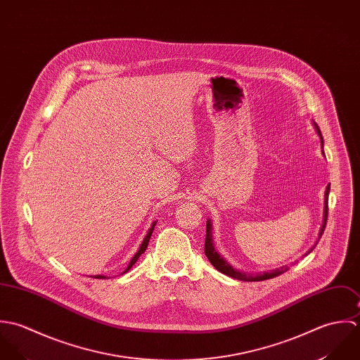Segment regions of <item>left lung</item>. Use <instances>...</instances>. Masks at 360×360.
<instances>
[{"instance_id":"left-lung-1","label":"left lung","mask_w":360,"mask_h":360,"mask_svg":"<svg viewBox=\"0 0 360 360\" xmlns=\"http://www.w3.org/2000/svg\"><path fill=\"white\" fill-rule=\"evenodd\" d=\"M314 129L316 132L319 134L320 136V141H321V148H323V136H321V132L317 127V124L314 122ZM321 153L324 154V150H321ZM328 193H330V185H327L326 188V193H324V210H323V224H321V228L319 231V239L321 238L323 232H324V228H326V221H327V216H328ZM213 225H212V219H207V224H206V243H205V253L207 256V259L210 260V263L216 267L217 270L228 277H232V278H236V280H240V281H264V280H270V278H274L277 276H281L284 274L287 270H289L288 266H283L280 269H276V270H270V271H263V273H256V274H250V273H245V271H239L236 269H233L226 260H224V257L217 252L214 249V243H213ZM317 239V240H319ZM317 240L316 243L303 255H309L317 245Z\"/></svg>"}]
</instances>
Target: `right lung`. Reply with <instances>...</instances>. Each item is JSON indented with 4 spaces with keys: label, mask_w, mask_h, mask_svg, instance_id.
Masks as SVG:
<instances>
[{
    "label": "right lung",
    "mask_w": 360,
    "mask_h": 360,
    "mask_svg": "<svg viewBox=\"0 0 360 360\" xmlns=\"http://www.w3.org/2000/svg\"><path fill=\"white\" fill-rule=\"evenodd\" d=\"M155 224H157V221H153V224H151V226L148 228V231H147V233H146V236H144L143 242H142V245H141V248H139V250L135 253V256L131 259V262H129V264H128V267L125 269V271L122 273V274H125L128 270H131L132 269V266L138 262V259L142 256L144 253V250H146V248H147V245H148V240H150V236H151V233H153V231H154V226H155ZM93 278H100V280H103V278H107V277H104V276H93Z\"/></svg>",
    "instance_id": "add662e5"
}]
</instances>
